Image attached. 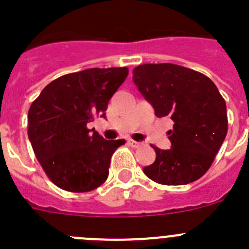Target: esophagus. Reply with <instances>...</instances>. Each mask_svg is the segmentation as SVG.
Here are the masks:
<instances>
[{
  "instance_id": "1",
  "label": "esophagus",
  "mask_w": 249,
  "mask_h": 249,
  "mask_svg": "<svg viewBox=\"0 0 249 249\" xmlns=\"http://www.w3.org/2000/svg\"><path fill=\"white\" fill-rule=\"evenodd\" d=\"M127 143H128L132 148H138V147L142 146V143H141V142H137V141H133V140H129Z\"/></svg>"
}]
</instances>
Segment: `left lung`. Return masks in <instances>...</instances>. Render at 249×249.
<instances>
[{"instance_id":"left-lung-1","label":"left lung","mask_w":249,"mask_h":249,"mask_svg":"<svg viewBox=\"0 0 249 249\" xmlns=\"http://www.w3.org/2000/svg\"><path fill=\"white\" fill-rule=\"evenodd\" d=\"M133 82L157 117H171V148L156 151V160L143 168L152 181L182 186L197 181L212 164L227 135L226 102L204 74L172 63L141 65Z\"/></svg>"}]
</instances>
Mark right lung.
I'll return each mask as SVG.
<instances>
[{
  "instance_id": "1",
  "label": "right lung",
  "mask_w": 249,
  "mask_h": 249,
  "mask_svg": "<svg viewBox=\"0 0 249 249\" xmlns=\"http://www.w3.org/2000/svg\"><path fill=\"white\" fill-rule=\"evenodd\" d=\"M128 76L127 67L89 68L47 85L28 111V138L46 175L70 192L105 183L113 152L124 140L89 135L87 123L106 118L108 101Z\"/></svg>"
}]
</instances>
